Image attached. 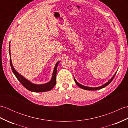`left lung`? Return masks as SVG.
I'll list each match as a JSON object with an SVG mask.
<instances>
[{
  "label": "left lung",
  "instance_id": "1",
  "mask_svg": "<svg viewBox=\"0 0 128 128\" xmlns=\"http://www.w3.org/2000/svg\"><path fill=\"white\" fill-rule=\"evenodd\" d=\"M116 73H115V74L113 75V76L112 78H111L110 79L109 81H108L107 83H106L105 84H104V85H102L101 86L97 87V88H90V87L85 86H84V85H81V84H80L79 83L77 82V81L75 79V78H74V81H75V83H76V85H77L78 87H80V88H81L82 89L86 90H92V91L97 90H100V89H101V88H105L106 86H107V85H109V84H110L111 82H112V81L113 80L114 78L115 77V75H116Z\"/></svg>",
  "mask_w": 128,
  "mask_h": 128
}]
</instances>
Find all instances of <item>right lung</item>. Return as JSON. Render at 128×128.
Here are the masks:
<instances>
[{
  "label": "right lung",
  "mask_w": 128,
  "mask_h": 128,
  "mask_svg": "<svg viewBox=\"0 0 128 128\" xmlns=\"http://www.w3.org/2000/svg\"><path fill=\"white\" fill-rule=\"evenodd\" d=\"M10 42L9 44V54H10V66L12 68V70L14 74L15 75L16 78H18V80L20 81V82L22 84L23 86L25 87V88L28 89V90L32 91V92H46V91H48L51 90L52 89L54 86L56 85V70H57V67H58V65L59 62V61L56 62V64L55 67H54V69L53 70V75H52V78L51 80L46 84H40V85H37V84H34L31 82L30 81H29L26 78L23 77L22 75H21L20 74L16 71L15 69L14 68L12 64V59H11V56H10Z\"/></svg>",
  "instance_id": "add662e5"
}]
</instances>
